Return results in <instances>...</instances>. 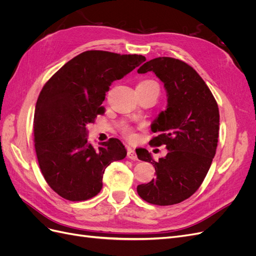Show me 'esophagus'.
I'll return each mask as SVG.
<instances>
[{"mask_svg": "<svg viewBox=\"0 0 256 256\" xmlns=\"http://www.w3.org/2000/svg\"><path fill=\"white\" fill-rule=\"evenodd\" d=\"M127 157L131 160H136L138 159L136 152L132 148H130V147H128V148H127Z\"/></svg>", "mask_w": 256, "mask_h": 256, "instance_id": "34e87169", "label": "esophagus"}]
</instances>
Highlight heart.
Wrapping results in <instances>:
<instances>
[{
  "label": "heart",
  "instance_id": "obj_1",
  "mask_svg": "<svg viewBox=\"0 0 256 256\" xmlns=\"http://www.w3.org/2000/svg\"><path fill=\"white\" fill-rule=\"evenodd\" d=\"M138 86H157L158 88V85H157L156 82L152 81V80H145V81H142L140 84H138ZM122 131L125 136H131V128L129 126L124 125L122 127Z\"/></svg>",
  "mask_w": 256,
  "mask_h": 256
}]
</instances>
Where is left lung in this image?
<instances>
[{
  "mask_svg": "<svg viewBox=\"0 0 256 256\" xmlns=\"http://www.w3.org/2000/svg\"><path fill=\"white\" fill-rule=\"evenodd\" d=\"M154 72L164 83L168 108L152 124L157 136L150 144L166 145L164 158L152 160L146 150L138 158L152 164L156 178L138 184L136 191L147 203L174 205L200 188L216 154L219 138V108L200 76L184 62L162 56L146 62L138 74Z\"/></svg>",
  "mask_w": 256,
  "mask_h": 256,
  "instance_id": "1",
  "label": "left lung"
}]
</instances>
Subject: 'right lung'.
Wrapping results in <instances>:
<instances>
[{
  "instance_id": "add662e5",
  "label": "right lung",
  "mask_w": 256,
  "mask_h": 256,
  "mask_svg": "<svg viewBox=\"0 0 256 256\" xmlns=\"http://www.w3.org/2000/svg\"><path fill=\"white\" fill-rule=\"evenodd\" d=\"M145 60L138 54L85 51L44 85L35 108L34 146L42 176L60 196L72 202L94 198L106 166L126 157L125 146L115 138L94 148L88 143L86 125L104 113L102 104L112 82Z\"/></svg>"
}]
</instances>
